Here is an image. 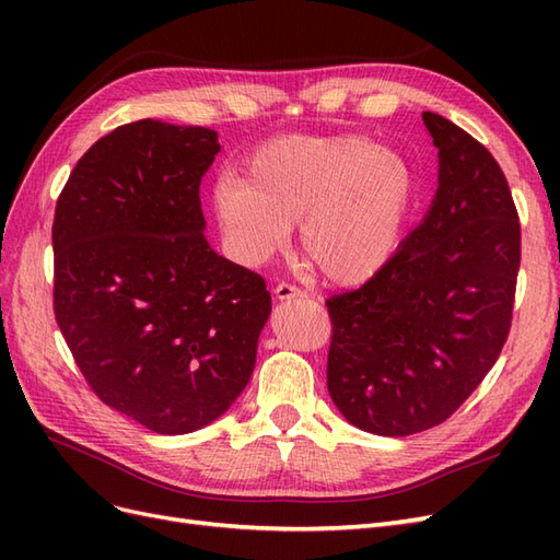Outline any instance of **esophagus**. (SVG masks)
<instances>
[{
	"label": "esophagus",
	"mask_w": 560,
	"mask_h": 560,
	"mask_svg": "<svg viewBox=\"0 0 560 560\" xmlns=\"http://www.w3.org/2000/svg\"><path fill=\"white\" fill-rule=\"evenodd\" d=\"M273 294H276V299H278V301H290V299L306 296V294H303V292L299 290L296 284H290V282H280V284H276Z\"/></svg>",
	"instance_id": "obj_1"
}]
</instances>
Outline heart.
I'll list each match as a JSON object with an SVG mask.
<instances>
[{
  "instance_id": "b5f03b06",
  "label": "heart",
  "mask_w": 560,
  "mask_h": 560,
  "mask_svg": "<svg viewBox=\"0 0 560 560\" xmlns=\"http://www.w3.org/2000/svg\"><path fill=\"white\" fill-rule=\"evenodd\" d=\"M416 191L411 165L362 135H282L222 175L212 212L229 252L259 266L299 222L306 257L329 282L360 284L393 259Z\"/></svg>"
}]
</instances>
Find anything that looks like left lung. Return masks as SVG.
I'll return each instance as SVG.
<instances>
[{"mask_svg":"<svg viewBox=\"0 0 560 560\" xmlns=\"http://www.w3.org/2000/svg\"><path fill=\"white\" fill-rule=\"evenodd\" d=\"M439 149L425 219L374 278L327 299V387L348 422L409 436L442 425L479 387L510 336L521 224L490 151L422 112Z\"/></svg>","mask_w":560,"mask_h":560,"instance_id":"8db88e82","label":"left lung"}]
</instances>
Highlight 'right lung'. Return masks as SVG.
I'll list each match as a JSON object with an SVG mask.
<instances>
[{"label":"right lung","instance_id":"1","mask_svg":"<svg viewBox=\"0 0 560 560\" xmlns=\"http://www.w3.org/2000/svg\"><path fill=\"white\" fill-rule=\"evenodd\" d=\"M222 149L198 126H118L56 202L54 311L93 393L151 432L186 434L245 389L266 282L208 245L200 179Z\"/></svg>","mask_w":560,"mask_h":560}]
</instances>
